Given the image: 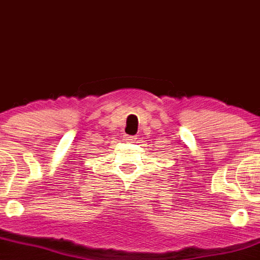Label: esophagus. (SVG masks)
Returning <instances> with one entry per match:
<instances>
[{"mask_svg": "<svg viewBox=\"0 0 260 260\" xmlns=\"http://www.w3.org/2000/svg\"><path fill=\"white\" fill-rule=\"evenodd\" d=\"M126 139L127 140H136L137 137L136 136H126Z\"/></svg>", "mask_w": 260, "mask_h": 260, "instance_id": "esophagus-1", "label": "esophagus"}]
</instances>
